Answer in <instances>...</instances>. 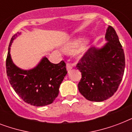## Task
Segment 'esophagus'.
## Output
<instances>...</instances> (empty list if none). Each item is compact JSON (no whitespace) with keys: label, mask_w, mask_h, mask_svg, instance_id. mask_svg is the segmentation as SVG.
Instances as JSON below:
<instances>
[{"label":"esophagus","mask_w":132,"mask_h":132,"mask_svg":"<svg viewBox=\"0 0 132 132\" xmlns=\"http://www.w3.org/2000/svg\"><path fill=\"white\" fill-rule=\"evenodd\" d=\"M72 68V64H70V63H67V64H66V69H67V70H68V72H70Z\"/></svg>","instance_id":"obj_1"}]
</instances>
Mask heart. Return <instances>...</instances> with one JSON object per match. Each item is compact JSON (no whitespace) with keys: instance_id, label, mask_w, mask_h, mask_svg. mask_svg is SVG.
I'll return each instance as SVG.
<instances>
[{"instance_id":"b5f03b06","label":"heart","mask_w":132,"mask_h":132,"mask_svg":"<svg viewBox=\"0 0 132 132\" xmlns=\"http://www.w3.org/2000/svg\"><path fill=\"white\" fill-rule=\"evenodd\" d=\"M83 42H84L83 40H79V41H77V42H74L72 45L69 46L68 47H66V51L67 52H68V53H72V52L74 51ZM85 51H86V48H83L82 52H84Z\"/></svg>"}]
</instances>
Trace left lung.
<instances>
[{
    "label": "left lung",
    "instance_id": "obj_1",
    "mask_svg": "<svg viewBox=\"0 0 132 132\" xmlns=\"http://www.w3.org/2000/svg\"><path fill=\"white\" fill-rule=\"evenodd\" d=\"M105 38L106 44L89 48L77 64L81 72L79 91L90 101L101 102L111 97L124 74L125 54L112 27L108 26Z\"/></svg>",
    "mask_w": 132,
    "mask_h": 132
}]
</instances>
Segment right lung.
Listing matches in <instances>:
<instances>
[{"mask_svg": "<svg viewBox=\"0 0 132 132\" xmlns=\"http://www.w3.org/2000/svg\"><path fill=\"white\" fill-rule=\"evenodd\" d=\"M18 35L20 33L11 38L6 60L9 83L24 102L37 107L51 104L58 96L60 84L67 74L66 64L64 61L53 64L44 57L32 69L20 68L13 62L10 54L11 44Z\"/></svg>", "mask_w": 132, "mask_h": 132, "instance_id": "add662e5", "label": "right lung"}]
</instances>
